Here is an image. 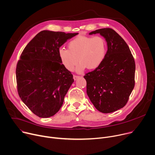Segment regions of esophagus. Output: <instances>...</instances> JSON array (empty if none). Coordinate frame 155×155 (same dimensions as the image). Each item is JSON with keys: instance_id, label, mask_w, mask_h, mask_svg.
<instances>
[{"instance_id": "esophagus-1", "label": "esophagus", "mask_w": 155, "mask_h": 155, "mask_svg": "<svg viewBox=\"0 0 155 155\" xmlns=\"http://www.w3.org/2000/svg\"><path fill=\"white\" fill-rule=\"evenodd\" d=\"M79 78V76H76V75H74L73 76V79H74V80H77L78 78Z\"/></svg>"}]
</instances>
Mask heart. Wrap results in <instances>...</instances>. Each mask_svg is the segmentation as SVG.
Wrapping results in <instances>:
<instances>
[{
	"label": "heart",
	"mask_w": 155,
	"mask_h": 155,
	"mask_svg": "<svg viewBox=\"0 0 155 155\" xmlns=\"http://www.w3.org/2000/svg\"><path fill=\"white\" fill-rule=\"evenodd\" d=\"M68 48L58 51L62 64L68 71H73L79 61L76 71L81 73L86 68L95 70L100 65L106 54L107 45L101 36H80L69 42Z\"/></svg>",
	"instance_id": "heart-1"
}]
</instances>
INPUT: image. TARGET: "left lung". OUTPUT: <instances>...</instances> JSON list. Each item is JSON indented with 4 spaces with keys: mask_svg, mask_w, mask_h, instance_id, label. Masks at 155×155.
<instances>
[{
    "mask_svg": "<svg viewBox=\"0 0 155 155\" xmlns=\"http://www.w3.org/2000/svg\"><path fill=\"white\" fill-rule=\"evenodd\" d=\"M100 34L107 43L108 50L100 65L85 74L87 94L97 110L110 113L123 108L135 85V64L129 46L111 28L89 33Z\"/></svg>",
    "mask_w": 155,
    "mask_h": 155,
    "instance_id": "left-lung-1",
    "label": "left lung"
}]
</instances>
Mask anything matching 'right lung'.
<instances>
[{"label": "right lung", "instance_id": "1", "mask_svg": "<svg viewBox=\"0 0 155 155\" xmlns=\"http://www.w3.org/2000/svg\"><path fill=\"white\" fill-rule=\"evenodd\" d=\"M78 33L42 31L24 48L16 65L17 89L21 100L40 117L55 115L74 82L59 57L60 47Z\"/></svg>", "mask_w": 155, "mask_h": 155}]
</instances>
